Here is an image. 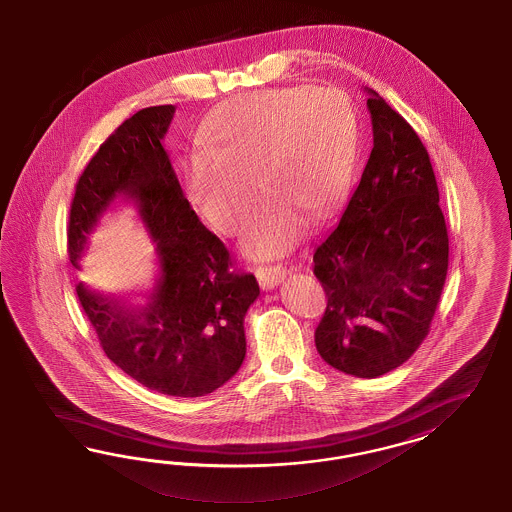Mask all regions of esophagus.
Here are the masks:
<instances>
[{
  "label": "esophagus",
  "instance_id": "1",
  "mask_svg": "<svg viewBox=\"0 0 512 512\" xmlns=\"http://www.w3.org/2000/svg\"><path fill=\"white\" fill-rule=\"evenodd\" d=\"M255 276L259 279V285L263 289H272L276 287L281 279L287 276V268L285 266H264V268H257Z\"/></svg>",
  "mask_w": 512,
  "mask_h": 512
}]
</instances>
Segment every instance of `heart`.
<instances>
[{"label": "heart", "mask_w": 512, "mask_h": 512, "mask_svg": "<svg viewBox=\"0 0 512 512\" xmlns=\"http://www.w3.org/2000/svg\"><path fill=\"white\" fill-rule=\"evenodd\" d=\"M187 157V199L216 233L236 234L253 201L242 248L276 259L295 246L308 216L323 219L347 199L357 174L358 118L338 88L295 84L244 93L219 105Z\"/></svg>", "instance_id": "obj_1"}]
</instances>
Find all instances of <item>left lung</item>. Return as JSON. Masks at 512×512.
Instances as JSON below:
<instances>
[{"label":"left lung","instance_id":"1","mask_svg":"<svg viewBox=\"0 0 512 512\" xmlns=\"http://www.w3.org/2000/svg\"><path fill=\"white\" fill-rule=\"evenodd\" d=\"M373 148L336 229L315 249L326 364L373 379L428 336L449 268V234L430 155L415 129L368 90Z\"/></svg>","mask_w":512,"mask_h":512}]
</instances>
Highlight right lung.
Returning a JSON list of instances; mask_svg holds the SVG:
<instances>
[{"label":"right lung","instance_id":"add662e5","mask_svg":"<svg viewBox=\"0 0 512 512\" xmlns=\"http://www.w3.org/2000/svg\"><path fill=\"white\" fill-rule=\"evenodd\" d=\"M174 110H139L99 146L78 178L67 249L71 264L80 268L88 238L114 201L137 206L159 263L146 302L127 306L84 283L77 285L78 300L105 355L122 372L155 392L199 398L240 370L244 317L259 296V283L253 274L229 270V251L184 197L161 144Z\"/></svg>","mask_w":512,"mask_h":512}]
</instances>
